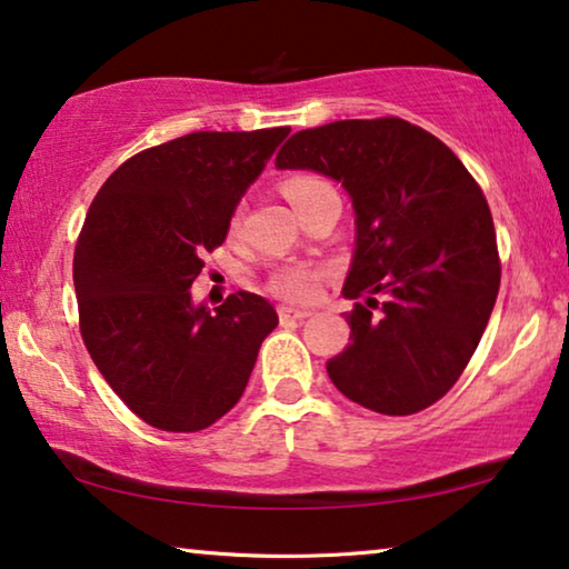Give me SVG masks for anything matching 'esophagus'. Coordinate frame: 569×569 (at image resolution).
Instances as JSON below:
<instances>
[{
  "mask_svg": "<svg viewBox=\"0 0 569 569\" xmlns=\"http://www.w3.org/2000/svg\"><path fill=\"white\" fill-rule=\"evenodd\" d=\"M279 318H282V321H306V318H310V313H308V310H300V308L282 306V308H279Z\"/></svg>",
  "mask_w": 569,
  "mask_h": 569,
  "instance_id": "34e87169",
  "label": "esophagus"
}]
</instances>
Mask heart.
Returning <instances> with one entry per match:
<instances>
[{"instance_id":"b5f03b06","label":"heart","mask_w":569,"mask_h":569,"mask_svg":"<svg viewBox=\"0 0 569 569\" xmlns=\"http://www.w3.org/2000/svg\"><path fill=\"white\" fill-rule=\"evenodd\" d=\"M318 183L313 176H292L287 178L282 191L287 199H292L295 193H300L308 186ZM269 290L277 295V298L292 300V302H308L318 295V271L306 267V263H290V267L277 269L269 279Z\"/></svg>"}]
</instances>
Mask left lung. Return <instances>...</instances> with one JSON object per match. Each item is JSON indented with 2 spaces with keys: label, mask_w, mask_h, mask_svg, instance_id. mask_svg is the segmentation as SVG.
Here are the masks:
<instances>
[{
  "label": "left lung",
  "mask_w": 569,
  "mask_h": 569,
  "mask_svg": "<svg viewBox=\"0 0 569 569\" xmlns=\"http://www.w3.org/2000/svg\"><path fill=\"white\" fill-rule=\"evenodd\" d=\"M279 170L341 183L355 209L347 300L349 347L326 365L347 399L403 417L442 399L461 378L492 316L500 256L492 214L463 162L430 131L401 119L302 129ZM376 293L381 313L371 316Z\"/></svg>",
  "instance_id": "left-lung-1"
}]
</instances>
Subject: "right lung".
Instances as JSON below:
<instances>
[{"label": "right lung", "instance_id": "add662e5", "mask_svg": "<svg viewBox=\"0 0 569 569\" xmlns=\"http://www.w3.org/2000/svg\"><path fill=\"white\" fill-rule=\"evenodd\" d=\"M287 134L193 131L150 147L88 209L74 248L84 347L116 396L158 430L197 432L228 415L277 329L261 295L236 292L209 310L191 284Z\"/></svg>", "mask_w": 569, "mask_h": 569}]
</instances>
